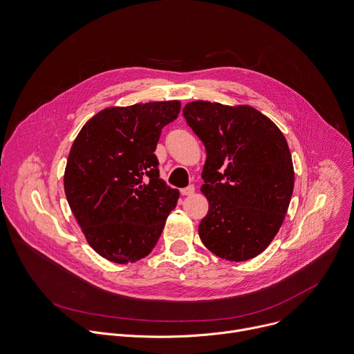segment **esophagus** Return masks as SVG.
<instances>
[{"label": "esophagus", "mask_w": 354, "mask_h": 354, "mask_svg": "<svg viewBox=\"0 0 354 354\" xmlns=\"http://www.w3.org/2000/svg\"><path fill=\"white\" fill-rule=\"evenodd\" d=\"M180 193H182L183 196H190V194L194 193V186H193V185H189L187 187L180 189Z\"/></svg>", "instance_id": "obj_1"}]
</instances>
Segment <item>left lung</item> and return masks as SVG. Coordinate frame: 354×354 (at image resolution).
<instances>
[{
  "mask_svg": "<svg viewBox=\"0 0 354 354\" xmlns=\"http://www.w3.org/2000/svg\"><path fill=\"white\" fill-rule=\"evenodd\" d=\"M183 116L207 153L201 192L209 213L198 225L201 242L225 261L258 257L279 232L294 189L286 137L248 105L194 100Z\"/></svg>",
  "mask_w": 354,
  "mask_h": 354,
  "instance_id": "1",
  "label": "left lung"
}]
</instances>
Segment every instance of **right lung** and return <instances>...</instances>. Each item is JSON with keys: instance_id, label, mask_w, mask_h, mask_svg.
Wrapping results in <instances>:
<instances>
[{"instance_id": "obj_1", "label": "right lung", "mask_w": 354, "mask_h": 354, "mask_svg": "<svg viewBox=\"0 0 354 354\" xmlns=\"http://www.w3.org/2000/svg\"><path fill=\"white\" fill-rule=\"evenodd\" d=\"M179 100L106 108L91 118L70 149L64 192L88 243L119 265L157 245L179 190L161 178L154 154Z\"/></svg>"}]
</instances>
